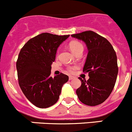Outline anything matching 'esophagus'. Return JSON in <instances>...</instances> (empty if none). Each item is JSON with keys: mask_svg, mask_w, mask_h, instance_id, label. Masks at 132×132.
<instances>
[{"mask_svg": "<svg viewBox=\"0 0 132 132\" xmlns=\"http://www.w3.org/2000/svg\"><path fill=\"white\" fill-rule=\"evenodd\" d=\"M73 79H75V77H74L73 76H70V77H69V79H70V80H73Z\"/></svg>", "mask_w": 132, "mask_h": 132, "instance_id": "esophagus-1", "label": "esophagus"}]
</instances>
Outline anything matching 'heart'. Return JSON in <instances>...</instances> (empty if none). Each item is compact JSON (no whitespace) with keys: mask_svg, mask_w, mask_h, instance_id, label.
I'll use <instances>...</instances> for the list:
<instances>
[{"mask_svg":"<svg viewBox=\"0 0 132 132\" xmlns=\"http://www.w3.org/2000/svg\"><path fill=\"white\" fill-rule=\"evenodd\" d=\"M69 46H70V50L74 54L79 52V51H83V45L81 43H80L79 41H77V40H74V41L71 42ZM75 68H76V67H70L69 68V70L70 71H73Z\"/></svg>","mask_w":132,"mask_h":132,"instance_id":"1","label":"heart"}]
</instances>
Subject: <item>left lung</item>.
I'll use <instances>...</instances> for the list:
<instances>
[{"label":"left lung","instance_id":"8db88e82","mask_svg":"<svg viewBox=\"0 0 132 132\" xmlns=\"http://www.w3.org/2000/svg\"><path fill=\"white\" fill-rule=\"evenodd\" d=\"M84 42L88 53L83 71L89 79L79 77L81 86L76 90L80 101L88 106H97L106 100L112 93L118 74L116 52L107 39L92 31L71 35Z\"/></svg>","mask_w":132,"mask_h":132}]
</instances>
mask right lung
Here are the masks:
<instances>
[{
    "label": "right lung",
    "mask_w": 132,
    "mask_h": 132,
    "mask_svg": "<svg viewBox=\"0 0 132 132\" xmlns=\"http://www.w3.org/2000/svg\"><path fill=\"white\" fill-rule=\"evenodd\" d=\"M70 35L43 33L28 40L20 50L16 66L19 84L28 100L40 108H46L59 100L68 75L50 76L57 48Z\"/></svg>",
    "instance_id": "1"
}]
</instances>
